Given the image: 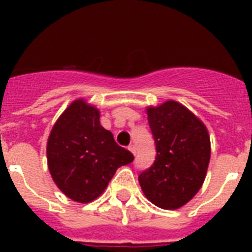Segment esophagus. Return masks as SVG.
<instances>
[{"label": "esophagus", "instance_id": "1", "mask_svg": "<svg viewBox=\"0 0 252 252\" xmlns=\"http://www.w3.org/2000/svg\"><path fill=\"white\" fill-rule=\"evenodd\" d=\"M128 150H129L130 153L133 154V156H134V154H136V146H134V145H129V146H128Z\"/></svg>", "mask_w": 252, "mask_h": 252}]
</instances>
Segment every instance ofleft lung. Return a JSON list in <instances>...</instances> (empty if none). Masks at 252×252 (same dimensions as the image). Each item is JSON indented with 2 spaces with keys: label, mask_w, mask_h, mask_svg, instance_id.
Listing matches in <instances>:
<instances>
[{
  "label": "left lung",
  "mask_w": 252,
  "mask_h": 252,
  "mask_svg": "<svg viewBox=\"0 0 252 252\" xmlns=\"http://www.w3.org/2000/svg\"><path fill=\"white\" fill-rule=\"evenodd\" d=\"M156 161L138 176L146 199L162 209H178L199 192L211 159L205 124L175 100L146 108Z\"/></svg>",
  "instance_id": "8db88e82"
}]
</instances>
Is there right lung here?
<instances>
[{
	"label": "right lung",
	"mask_w": 252,
	"mask_h": 252,
	"mask_svg": "<svg viewBox=\"0 0 252 252\" xmlns=\"http://www.w3.org/2000/svg\"><path fill=\"white\" fill-rule=\"evenodd\" d=\"M100 112L84 98L69 104L53 124L47 142V161L63 193L86 204L102 195L120 166L133 154L119 146L99 122Z\"/></svg>",
	"instance_id": "obj_1"
}]
</instances>
